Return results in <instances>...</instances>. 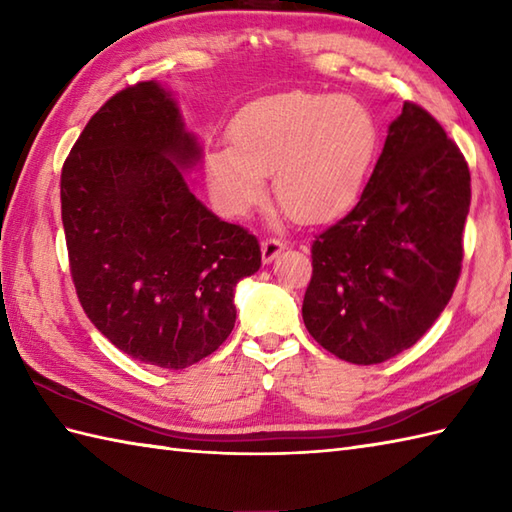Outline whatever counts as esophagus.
<instances>
[{
    "instance_id": "obj_1",
    "label": "esophagus",
    "mask_w": 512,
    "mask_h": 512,
    "mask_svg": "<svg viewBox=\"0 0 512 512\" xmlns=\"http://www.w3.org/2000/svg\"><path fill=\"white\" fill-rule=\"evenodd\" d=\"M284 248H286V244L279 242L277 237L264 239V242H262V259H264V264H270V262H273V259H277L279 253Z\"/></svg>"
}]
</instances>
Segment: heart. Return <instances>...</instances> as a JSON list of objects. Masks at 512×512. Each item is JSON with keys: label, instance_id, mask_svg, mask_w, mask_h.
<instances>
[{"label": "heart", "instance_id": "1", "mask_svg": "<svg viewBox=\"0 0 512 512\" xmlns=\"http://www.w3.org/2000/svg\"><path fill=\"white\" fill-rule=\"evenodd\" d=\"M231 140L204 154V176L222 213L246 215L266 198V173L299 222H325L361 198L374 167L380 129L361 101L336 94L286 92L248 103Z\"/></svg>", "mask_w": 512, "mask_h": 512}]
</instances>
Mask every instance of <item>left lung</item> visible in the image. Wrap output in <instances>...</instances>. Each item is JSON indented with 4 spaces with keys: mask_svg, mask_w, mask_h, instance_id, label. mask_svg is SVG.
I'll list each match as a JSON object with an SVG mask.
<instances>
[{
    "mask_svg": "<svg viewBox=\"0 0 512 512\" xmlns=\"http://www.w3.org/2000/svg\"><path fill=\"white\" fill-rule=\"evenodd\" d=\"M469 204L458 145L429 112L405 103L361 200L312 242L301 314L314 341L356 365L416 343L458 284Z\"/></svg>",
    "mask_w": 512,
    "mask_h": 512,
    "instance_id": "left-lung-1",
    "label": "left lung"
}]
</instances>
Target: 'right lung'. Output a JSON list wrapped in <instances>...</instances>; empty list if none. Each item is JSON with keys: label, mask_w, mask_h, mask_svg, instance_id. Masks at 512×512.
Masks as SVG:
<instances>
[{"label": "right lung", "mask_w": 512, "mask_h": 512, "mask_svg": "<svg viewBox=\"0 0 512 512\" xmlns=\"http://www.w3.org/2000/svg\"><path fill=\"white\" fill-rule=\"evenodd\" d=\"M200 140L158 81L114 94L61 171L72 281L88 319L140 363L184 369L235 325V286L262 266L257 237L195 198Z\"/></svg>", "instance_id": "add662e5"}]
</instances>
